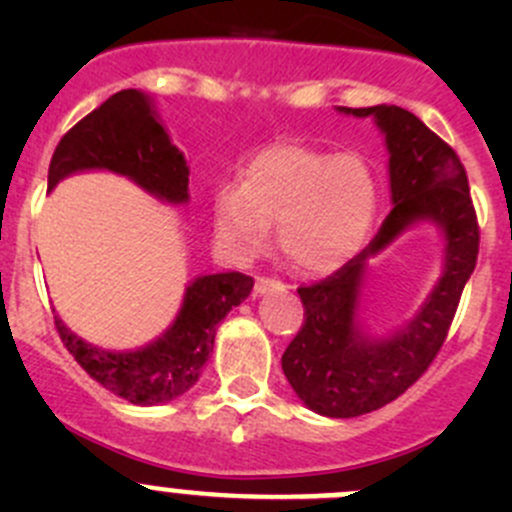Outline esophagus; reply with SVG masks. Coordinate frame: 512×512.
<instances>
[{"mask_svg": "<svg viewBox=\"0 0 512 512\" xmlns=\"http://www.w3.org/2000/svg\"><path fill=\"white\" fill-rule=\"evenodd\" d=\"M287 285H282L280 280H272V277H257L255 282V297H262L267 292H285Z\"/></svg>", "mask_w": 512, "mask_h": 512, "instance_id": "1", "label": "esophagus"}]
</instances>
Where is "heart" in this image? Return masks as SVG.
<instances>
[{
	"mask_svg": "<svg viewBox=\"0 0 512 512\" xmlns=\"http://www.w3.org/2000/svg\"><path fill=\"white\" fill-rule=\"evenodd\" d=\"M379 215V180L356 153L277 143L240 168L237 185L215 193L220 245L235 260L265 250L270 225L294 270L329 275L364 247Z\"/></svg>",
	"mask_w": 512,
	"mask_h": 512,
	"instance_id": "1",
	"label": "heart"
}]
</instances>
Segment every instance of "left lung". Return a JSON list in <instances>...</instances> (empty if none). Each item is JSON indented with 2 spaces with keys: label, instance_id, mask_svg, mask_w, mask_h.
Here are the masks:
<instances>
[{
  "label": "left lung",
  "instance_id": "1",
  "mask_svg": "<svg viewBox=\"0 0 512 512\" xmlns=\"http://www.w3.org/2000/svg\"><path fill=\"white\" fill-rule=\"evenodd\" d=\"M337 111L371 116L384 133L394 208L359 255L327 280L297 289L304 324L282 354V371L314 414L354 418L399 399L428 369L476 270L480 235L466 168L426 123L386 103ZM421 222L436 224L444 237L442 277L409 323L371 335L360 322L370 260Z\"/></svg>",
  "mask_w": 512,
  "mask_h": 512
}]
</instances>
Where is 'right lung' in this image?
<instances>
[{"mask_svg":"<svg viewBox=\"0 0 512 512\" xmlns=\"http://www.w3.org/2000/svg\"><path fill=\"white\" fill-rule=\"evenodd\" d=\"M84 170H108L168 205L190 200L183 151L160 123L156 103L138 89H126L81 118L59 141L49 165V190ZM255 280L242 272L200 275L188 282L173 324L141 349L94 347L76 337L59 317L61 342L91 379L138 406H158L183 396L203 374L215 332L232 307L250 297Z\"/></svg>","mask_w":512,"mask_h":512,"instance_id":"obj_1","label":"right lung"}]
</instances>
